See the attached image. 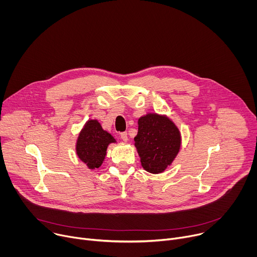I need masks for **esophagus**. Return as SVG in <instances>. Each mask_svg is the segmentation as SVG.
I'll list each match as a JSON object with an SVG mask.
<instances>
[{
	"label": "esophagus",
	"mask_w": 257,
	"mask_h": 257,
	"mask_svg": "<svg viewBox=\"0 0 257 257\" xmlns=\"http://www.w3.org/2000/svg\"><path fill=\"white\" fill-rule=\"evenodd\" d=\"M120 136H121V138H122V140L123 141H127L128 140V134H127V132H122L121 134H120Z\"/></svg>",
	"instance_id": "obj_1"
}]
</instances>
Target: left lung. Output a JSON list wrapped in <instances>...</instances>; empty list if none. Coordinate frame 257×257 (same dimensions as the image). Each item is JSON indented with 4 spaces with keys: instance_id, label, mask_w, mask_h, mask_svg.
I'll list each match as a JSON object with an SVG mask.
<instances>
[{
    "instance_id": "8db88e82",
    "label": "left lung",
    "mask_w": 257,
    "mask_h": 257,
    "mask_svg": "<svg viewBox=\"0 0 257 257\" xmlns=\"http://www.w3.org/2000/svg\"><path fill=\"white\" fill-rule=\"evenodd\" d=\"M134 145L142 168L152 174L167 170L181 148V133L166 115L149 113L138 119Z\"/></svg>"
}]
</instances>
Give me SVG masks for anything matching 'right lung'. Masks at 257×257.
<instances>
[{"mask_svg":"<svg viewBox=\"0 0 257 257\" xmlns=\"http://www.w3.org/2000/svg\"><path fill=\"white\" fill-rule=\"evenodd\" d=\"M116 142L114 136L103 130L97 120L90 119L78 135L76 154L88 169L94 170L103 163L108 144Z\"/></svg>","mask_w":257,"mask_h":257,"instance_id":"right-lung-1","label":"right lung"}]
</instances>
